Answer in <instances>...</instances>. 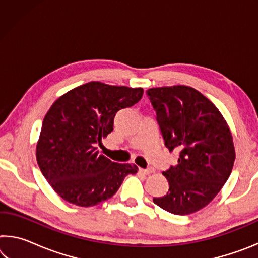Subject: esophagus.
Instances as JSON below:
<instances>
[{
	"label": "esophagus",
	"mask_w": 258,
	"mask_h": 258,
	"mask_svg": "<svg viewBox=\"0 0 258 258\" xmlns=\"http://www.w3.org/2000/svg\"><path fill=\"white\" fill-rule=\"evenodd\" d=\"M140 171L145 173L146 175H149V174L155 173V168H154V167H148V168H146V169H140Z\"/></svg>",
	"instance_id": "obj_1"
}]
</instances>
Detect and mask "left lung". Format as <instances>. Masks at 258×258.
Returning a JSON list of instances; mask_svg holds the SVG:
<instances>
[{
	"mask_svg": "<svg viewBox=\"0 0 258 258\" xmlns=\"http://www.w3.org/2000/svg\"><path fill=\"white\" fill-rule=\"evenodd\" d=\"M169 152L176 166L163 175L169 190L154 203L175 215L199 211L216 197L233 168L235 151L230 128L212 101L190 86L147 91Z\"/></svg>",
	"mask_w": 258,
	"mask_h": 258,
	"instance_id": "left-lung-1",
	"label": "left lung"
}]
</instances>
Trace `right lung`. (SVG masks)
<instances>
[{
	"instance_id": "add662e5",
	"label": "right lung",
	"mask_w": 258,
	"mask_h": 258,
	"mask_svg": "<svg viewBox=\"0 0 258 258\" xmlns=\"http://www.w3.org/2000/svg\"><path fill=\"white\" fill-rule=\"evenodd\" d=\"M143 90L90 82L52 104L44 117L36 147L41 172L61 198L91 207L111 198L134 164L113 163L98 145L113 130L116 113L132 107Z\"/></svg>"
}]
</instances>
